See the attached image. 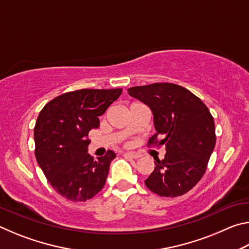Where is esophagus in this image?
Segmentation results:
<instances>
[{"mask_svg": "<svg viewBox=\"0 0 249 249\" xmlns=\"http://www.w3.org/2000/svg\"><path fill=\"white\" fill-rule=\"evenodd\" d=\"M124 156H126V157H129V158H133V159H138L141 157V155L137 153H125Z\"/></svg>", "mask_w": 249, "mask_h": 249, "instance_id": "obj_1", "label": "esophagus"}]
</instances>
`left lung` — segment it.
Segmentation results:
<instances>
[{
	"instance_id": "8db88e82",
	"label": "left lung",
	"mask_w": 249,
	"mask_h": 249,
	"mask_svg": "<svg viewBox=\"0 0 249 249\" xmlns=\"http://www.w3.org/2000/svg\"><path fill=\"white\" fill-rule=\"evenodd\" d=\"M127 91L153 113L156 134L148 145L166 148L165 158L156 159L146 187L160 196L184 195L203 177L213 153L216 141L213 116L197 96L178 84L153 83Z\"/></svg>"
}]
</instances>
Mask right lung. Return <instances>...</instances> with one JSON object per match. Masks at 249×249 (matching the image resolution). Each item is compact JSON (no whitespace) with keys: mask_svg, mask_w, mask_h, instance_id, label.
Returning <instances> with one entry per match:
<instances>
[{"mask_svg":"<svg viewBox=\"0 0 249 249\" xmlns=\"http://www.w3.org/2000/svg\"><path fill=\"white\" fill-rule=\"evenodd\" d=\"M121 94L122 89L67 92L46 104L37 117L36 160L52 187L67 200L87 201L104 187L116 155L107 150L94 159L88 154L87 136Z\"/></svg>","mask_w":249,"mask_h":249,"instance_id":"obj_1","label":"right lung"}]
</instances>
